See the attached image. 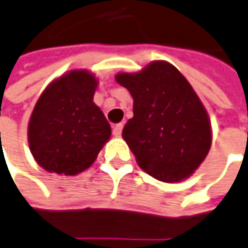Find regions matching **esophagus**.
Listing matches in <instances>:
<instances>
[{"label": "esophagus", "instance_id": "obj_1", "mask_svg": "<svg viewBox=\"0 0 248 248\" xmlns=\"http://www.w3.org/2000/svg\"><path fill=\"white\" fill-rule=\"evenodd\" d=\"M121 131H123V124H117V125H114L113 129H112V132H113V136L119 138V136L121 135Z\"/></svg>", "mask_w": 248, "mask_h": 248}]
</instances>
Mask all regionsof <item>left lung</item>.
<instances>
[{"instance_id":"left-lung-1","label":"left lung","mask_w":248,"mask_h":248,"mask_svg":"<svg viewBox=\"0 0 248 248\" xmlns=\"http://www.w3.org/2000/svg\"><path fill=\"white\" fill-rule=\"evenodd\" d=\"M116 82L134 98L123 139L148 175L174 184L189 178L212 144V125L192 85L171 63L153 61Z\"/></svg>"}]
</instances>
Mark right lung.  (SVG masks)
Masks as SVG:
<instances>
[{"instance_id":"add662e5","label":"right lung","mask_w":248,"mask_h":248,"mask_svg":"<svg viewBox=\"0 0 248 248\" xmlns=\"http://www.w3.org/2000/svg\"><path fill=\"white\" fill-rule=\"evenodd\" d=\"M97 86L93 73L73 69L49 82L36 101L28 121V144L46 171L82 173L110 139V125L93 101Z\"/></svg>"}]
</instances>
